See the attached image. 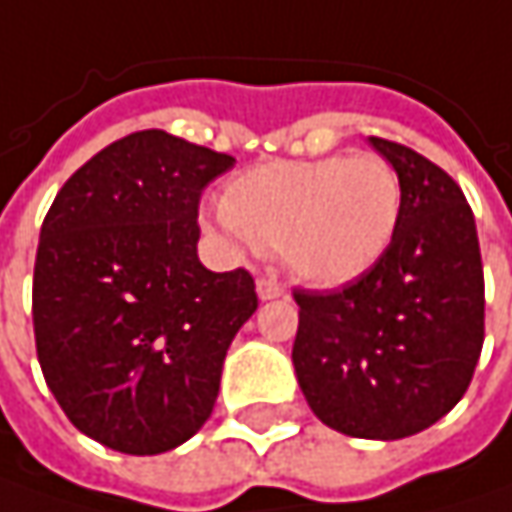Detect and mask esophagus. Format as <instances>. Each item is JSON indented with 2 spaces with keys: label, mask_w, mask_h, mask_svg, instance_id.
<instances>
[{
  "label": "esophagus",
  "mask_w": 512,
  "mask_h": 512,
  "mask_svg": "<svg viewBox=\"0 0 512 512\" xmlns=\"http://www.w3.org/2000/svg\"><path fill=\"white\" fill-rule=\"evenodd\" d=\"M257 295L263 298V301H272V298H281L284 295V286L278 284L275 278H257Z\"/></svg>",
  "instance_id": "1"
}]
</instances>
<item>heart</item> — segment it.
Listing matches in <instances>:
<instances>
[{
	"label": "heart",
	"mask_w": 512,
	"mask_h": 512,
	"mask_svg": "<svg viewBox=\"0 0 512 512\" xmlns=\"http://www.w3.org/2000/svg\"><path fill=\"white\" fill-rule=\"evenodd\" d=\"M234 246L281 252L316 286L371 272L400 223V176L382 156L281 159L240 173L211 217Z\"/></svg>",
	"instance_id": "obj_1"
}]
</instances>
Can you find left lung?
<instances>
[{
  "label": "left lung",
  "mask_w": 512,
  "mask_h": 512,
  "mask_svg": "<svg viewBox=\"0 0 512 512\" xmlns=\"http://www.w3.org/2000/svg\"><path fill=\"white\" fill-rule=\"evenodd\" d=\"M371 144L400 176L388 252L333 292L295 289L292 365L318 420L365 440L417 435L458 406L484 345V269L458 182L397 141Z\"/></svg>",
  "instance_id": "left-lung-1"
}]
</instances>
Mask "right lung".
<instances>
[{
    "mask_svg": "<svg viewBox=\"0 0 512 512\" xmlns=\"http://www.w3.org/2000/svg\"><path fill=\"white\" fill-rule=\"evenodd\" d=\"M231 165L141 130L75 170L43 220L37 359L66 417L115 452L159 455L194 437L257 310L246 269L211 272L196 257L199 196Z\"/></svg>",
    "mask_w": 512,
    "mask_h": 512,
    "instance_id": "add662e5",
    "label": "right lung"
}]
</instances>
